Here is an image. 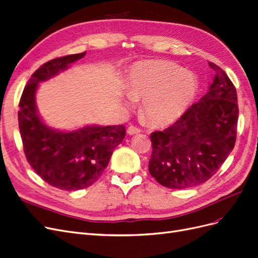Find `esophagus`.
<instances>
[{"label":"esophagus","instance_id":"1","mask_svg":"<svg viewBox=\"0 0 258 258\" xmlns=\"http://www.w3.org/2000/svg\"><path fill=\"white\" fill-rule=\"evenodd\" d=\"M127 132H128V135H130V136H132V135H138V133L141 132V129L138 128V127H136V126H132V125H131V126L128 127Z\"/></svg>","mask_w":258,"mask_h":258}]
</instances>
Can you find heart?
<instances>
[{
	"instance_id": "b5f03b06",
	"label": "heart",
	"mask_w": 258,
	"mask_h": 258,
	"mask_svg": "<svg viewBox=\"0 0 258 258\" xmlns=\"http://www.w3.org/2000/svg\"><path fill=\"white\" fill-rule=\"evenodd\" d=\"M198 90L194 75L173 61H142L132 67L128 78V100H143L145 117L157 126L178 119Z\"/></svg>"
}]
</instances>
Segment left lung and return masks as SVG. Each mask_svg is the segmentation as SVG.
Here are the masks:
<instances>
[{
	"instance_id": "left-lung-1",
	"label": "left lung",
	"mask_w": 258,
	"mask_h": 258,
	"mask_svg": "<svg viewBox=\"0 0 258 258\" xmlns=\"http://www.w3.org/2000/svg\"><path fill=\"white\" fill-rule=\"evenodd\" d=\"M212 83L202 99L163 131L150 135V175L170 189H186L206 182L224 163L237 136L236 88L223 69L208 63Z\"/></svg>"
}]
</instances>
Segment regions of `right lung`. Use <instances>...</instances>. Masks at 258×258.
<instances>
[{
	"mask_svg": "<svg viewBox=\"0 0 258 258\" xmlns=\"http://www.w3.org/2000/svg\"><path fill=\"white\" fill-rule=\"evenodd\" d=\"M86 52L51 59L35 72L19 102L18 121L26 160L40 178L60 190L76 191L92 185L108 166L113 150L126 136L118 126H87L70 132L53 130L37 113L38 83L66 70Z\"/></svg>",
	"mask_w": 258,
	"mask_h": 258,
	"instance_id": "add662e5",
	"label": "right lung"
}]
</instances>
